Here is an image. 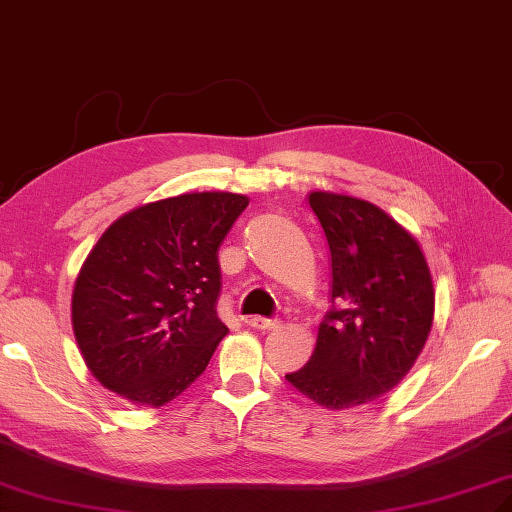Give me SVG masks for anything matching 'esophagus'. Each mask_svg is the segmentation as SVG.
<instances>
[{
	"instance_id": "obj_1",
	"label": "esophagus",
	"mask_w": 512,
	"mask_h": 512,
	"mask_svg": "<svg viewBox=\"0 0 512 512\" xmlns=\"http://www.w3.org/2000/svg\"><path fill=\"white\" fill-rule=\"evenodd\" d=\"M253 326V329H257V331H272V329H277L279 326V320L277 318H264V316H255V318H251V322H248Z\"/></svg>"
}]
</instances>
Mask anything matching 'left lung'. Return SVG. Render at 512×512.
<instances>
[{"instance_id": "obj_1", "label": "left lung", "mask_w": 512, "mask_h": 512, "mask_svg": "<svg viewBox=\"0 0 512 512\" xmlns=\"http://www.w3.org/2000/svg\"><path fill=\"white\" fill-rule=\"evenodd\" d=\"M329 244L331 309L303 368L285 381L326 409L378 400L409 374L435 313L419 244L383 209L352 196L311 192Z\"/></svg>"}]
</instances>
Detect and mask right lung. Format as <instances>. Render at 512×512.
Here are the masks:
<instances>
[{
    "mask_svg": "<svg viewBox=\"0 0 512 512\" xmlns=\"http://www.w3.org/2000/svg\"><path fill=\"white\" fill-rule=\"evenodd\" d=\"M248 199L194 192L121 216L84 261L73 333L97 381L129 402L162 406L199 378L220 322L218 248Z\"/></svg>",
    "mask_w": 512,
    "mask_h": 512,
    "instance_id": "obj_1",
    "label": "right lung"
}]
</instances>
